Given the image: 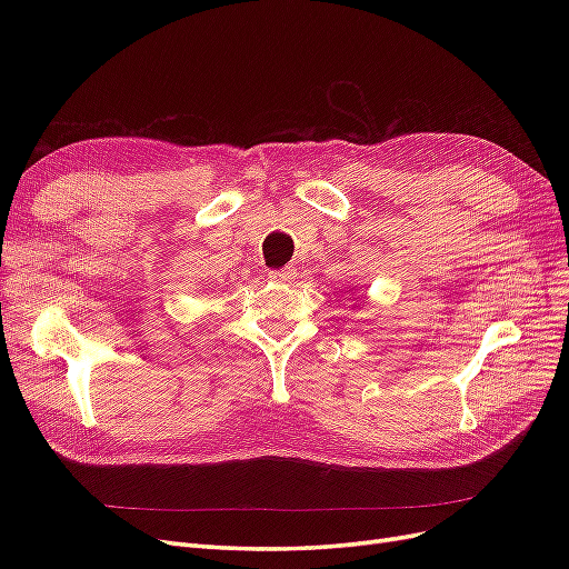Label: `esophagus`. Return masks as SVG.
Returning <instances> with one entry per match:
<instances>
[{
  "mask_svg": "<svg viewBox=\"0 0 569 569\" xmlns=\"http://www.w3.org/2000/svg\"><path fill=\"white\" fill-rule=\"evenodd\" d=\"M295 270L291 268H282V270H272L270 272V280H274V282H295Z\"/></svg>",
  "mask_w": 569,
  "mask_h": 569,
  "instance_id": "34e87169",
  "label": "esophagus"
}]
</instances>
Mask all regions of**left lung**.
<instances>
[{"label": "left lung", "instance_id": "1", "mask_svg": "<svg viewBox=\"0 0 569 569\" xmlns=\"http://www.w3.org/2000/svg\"><path fill=\"white\" fill-rule=\"evenodd\" d=\"M351 295H353V289H349V297H351Z\"/></svg>", "mask_w": 569, "mask_h": 569}]
</instances>
